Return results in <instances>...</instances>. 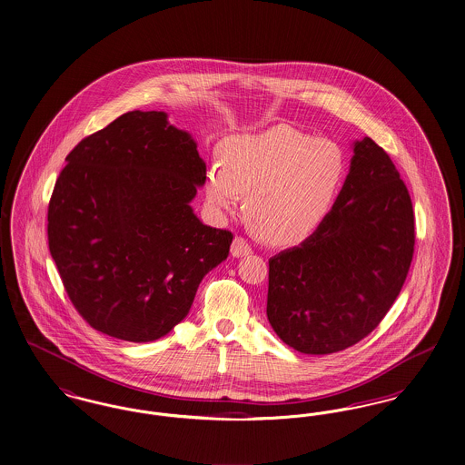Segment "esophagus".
<instances>
[{"instance_id": "1", "label": "esophagus", "mask_w": 465, "mask_h": 465, "mask_svg": "<svg viewBox=\"0 0 465 465\" xmlns=\"http://www.w3.org/2000/svg\"><path fill=\"white\" fill-rule=\"evenodd\" d=\"M231 253H232V257H238V259L246 257V255L252 253V246L248 244L246 240H242V236H236L232 244H231Z\"/></svg>"}]
</instances>
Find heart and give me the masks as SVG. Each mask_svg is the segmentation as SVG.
<instances>
[{
    "instance_id": "obj_1",
    "label": "heart",
    "mask_w": 465,
    "mask_h": 465,
    "mask_svg": "<svg viewBox=\"0 0 465 465\" xmlns=\"http://www.w3.org/2000/svg\"><path fill=\"white\" fill-rule=\"evenodd\" d=\"M345 175L342 149L292 126L234 135L210 164L204 194L217 213L240 208L265 242L295 244L314 232L328 213Z\"/></svg>"
}]
</instances>
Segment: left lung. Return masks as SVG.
Listing matches in <instances>:
<instances>
[{"instance_id": "left-lung-1", "label": "left lung", "mask_w": 465, "mask_h": 465, "mask_svg": "<svg viewBox=\"0 0 465 465\" xmlns=\"http://www.w3.org/2000/svg\"><path fill=\"white\" fill-rule=\"evenodd\" d=\"M352 151L342 189L318 229L269 259L267 320L303 354L339 352L373 331L413 257L415 217L400 172L370 137Z\"/></svg>"}]
</instances>
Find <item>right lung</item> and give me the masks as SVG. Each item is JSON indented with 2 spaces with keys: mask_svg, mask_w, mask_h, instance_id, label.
Returning <instances> with one entry per match:
<instances>
[{
  "mask_svg": "<svg viewBox=\"0 0 465 465\" xmlns=\"http://www.w3.org/2000/svg\"><path fill=\"white\" fill-rule=\"evenodd\" d=\"M65 162L48 204V246L71 302L109 337L162 339L232 242L191 206L206 181L198 143L163 111H132Z\"/></svg>",
  "mask_w": 465,
  "mask_h": 465,
  "instance_id": "right-lung-1",
  "label": "right lung"
}]
</instances>
